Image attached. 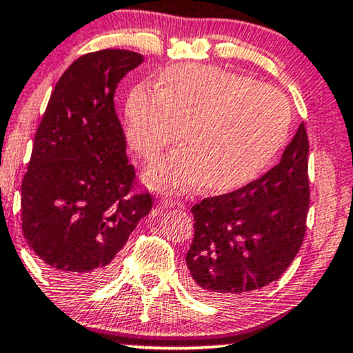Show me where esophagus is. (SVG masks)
<instances>
[{"instance_id":"1","label":"esophagus","mask_w":353,"mask_h":353,"mask_svg":"<svg viewBox=\"0 0 353 353\" xmlns=\"http://www.w3.org/2000/svg\"><path fill=\"white\" fill-rule=\"evenodd\" d=\"M159 206L164 208V209L177 208V206H181V201L172 199V197H168V196H162L161 199H159Z\"/></svg>"}]
</instances>
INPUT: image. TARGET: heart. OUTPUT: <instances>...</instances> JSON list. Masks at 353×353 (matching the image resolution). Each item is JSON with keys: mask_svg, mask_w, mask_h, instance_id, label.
<instances>
[{"mask_svg": "<svg viewBox=\"0 0 353 353\" xmlns=\"http://www.w3.org/2000/svg\"><path fill=\"white\" fill-rule=\"evenodd\" d=\"M125 119L130 147L149 161L181 137L185 144L147 169L152 188L183 191L201 183L208 191H228L258 176L278 152L290 105L276 88L250 77L176 65L161 73L157 88L130 92Z\"/></svg>", "mask_w": 353, "mask_h": 353, "instance_id": "heart-1", "label": "heart"}]
</instances>
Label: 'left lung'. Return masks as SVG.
Returning <instances> with one entry per match:
<instances>
[{
	"instance_id": "1",
	"label": "left lung",
	"mask_w": 353,
	"mask_h": 353,
	"mask_svg": "<svg viewBox=\"0 0 353 353\" xmlns=\"http://www.w3.org/2000/svg\"><path fill=\"white\" fill-rule=\"evenodd\" d=\"M308 206V135L300 123L268 172L191 208L194 239L185 254L191 292L236 301L280 280L303 243Z\"/></svg>"
}]
</instances>
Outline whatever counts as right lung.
<instances>
[{"label": "right lung", "mask_w": 353, "mask_h": 353, "mask_svg": "<svg viewBox=\"0 0 353 353\" xmlns=\"http://www.w3.org/2000/svg\"><path fill=\"white\" fill-rule=\"evenodd\" d=\"M142 61L117 48L77 58L34 134L21 184L23 234L46 271L73 288L103 283L152 209L149 192H132L135 169L114 105L117 83Z\"/></svg>", "instance_id": "right-lung-1"}]
</instances>
